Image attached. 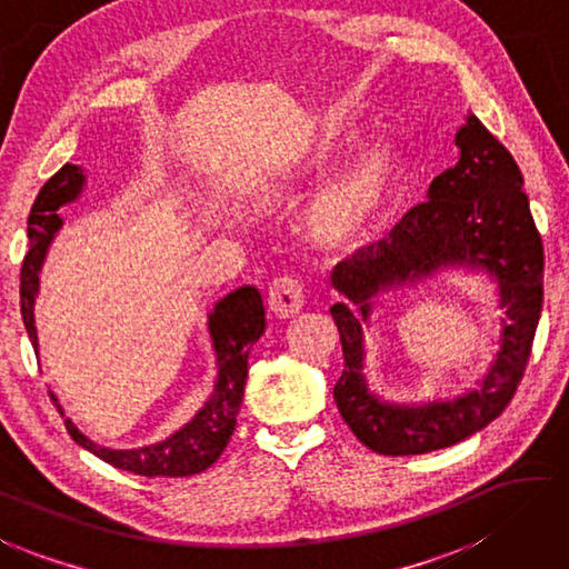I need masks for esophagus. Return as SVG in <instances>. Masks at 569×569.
Wrapping results in <instances>:
<instances>
[{
	"label": "esophagus",
	"instance_id": "1",
	"mask_svg": "<svg viewBox=\"0 0 569 569\" xmlns=\"http://www.w3.org/2000/svg\"><path fill=\"white\" fill-rule=\"evenodd\" d=\"M303 308V288L293 276L273 278L268 286V311L276 318H291Z\"/></svg>",
	"mask_w": 569,
	"mask_h": 569
}]
</instances>
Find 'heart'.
<instances>
[{
  "label": "heart",
  "instance_id": "1",
  "mask_svg": "<svg viewBox=\"0 0 569 569\" xmlns=\"http://www.w3.org/2000/svg\"><path fill=\"white\" fill-rule=\"evenodd\" d=\"M333 143L313 161V169L326 163ZM406 153L396 141L380 139L348 163L330 181L308 211V236L320 249L353 251L386 231L398 209L406 186Z\"/></svg>",
  "mask_w": 569,
  "mask_h": 569
}]
</instances>
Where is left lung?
<instances>
[{
    "label": "left lung",
    "instance_id": "8db88e82",
    "mask_svg": "<svg viewBox=\"0 0 569 569\" xmlns=\"http://www.w3.org/2000/svg\"><path fill=\"white\" fill-rule=\"evenodd\" d=\"M456 143L460 161L432 179L428 201L412 206L386 239L358 249L330 276L343 296L330 316L346 358L333 398L353 436L380 456H422L490 426L520 386L542 311L545 253L520 167L475 113ZM458 264L480 267L501 288V350L489 373L450 401L420 407L380 401L362 376V328L375 306L392 287Z\"/></svg>",
    "mask_w": 569,
    "mask_h": 569
}]
</instances>
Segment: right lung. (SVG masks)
<instances>
[{
  "mask_svg": "<svg viewBox=\"0 0 569 569\" xmlns=\"http://www.w3.org/2000/svg\"><path fill=\"white\" fill-rule=\"evenodd\" d=\"M84 171L79 167H61L51 177L32 203L27 219L29 251L24 256L22 273H19V306H22L24 328L37 343V326H34V298L39 293V271L49 251V243L54 233L61 229L59 209L69 201H74L84 189ZM266 330V311L258 288L243 286L236 288L233 293L221 298L209 313V333L216 350V366H219V378L211 398L206 406L196 412L193 420L186 422L181 430L173 432L171 438L157 442V446L137 448V450H111L101 448L94 440H89L69 418L64 426L69 436L74 438L81 448L94 452L97 458L113 465V468L127 470L143 478H189V475L203 472L206 468L221 458L223 448L229 446L236 428V416H239L243 386L249 378V353L251 346ZM57 400V398H51Z\"/></svg>",
  "mask_w": 569,
  "mask_h": 569,
  "instance_id": "add662e5",
  "label": "right lung"
}]
</instances>
